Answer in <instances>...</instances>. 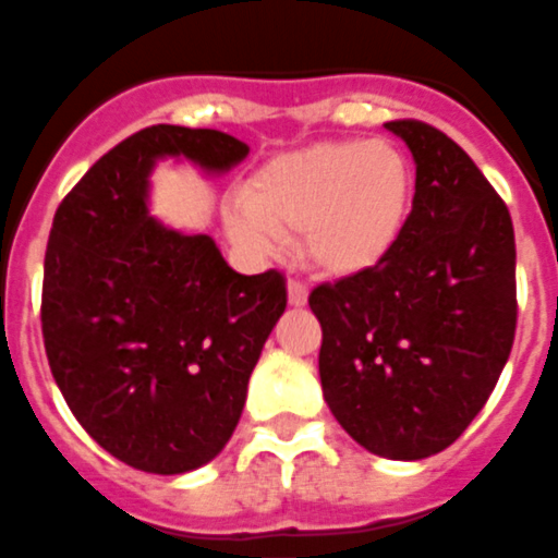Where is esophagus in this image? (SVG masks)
<instances>
[{"label":"esophagus","mask_w":558,"mask_h":558,"mask_svg":"<svg viewBox=\"0 0 558 558\" xmlns=\"http://www.w3.org/2000/svg\"><path fill=\"white\" fill-rule=\"evenodd\" d=\"M288 302L293 304V307L307 304V284L299 282V279H288Z\"/></svg>","instance_id":"34e87169"}]
</instances>
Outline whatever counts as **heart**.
<instances>
[{
	"instance_id": "heart-1",
	"label": "heart",
	"mask_w": 558,
	"mask_h": 558,
	"mask_svg": "<svg viewBox=\"0 0 558 558\" xmlns=\"http://www.w3.org/2000/svg\"><path fill=\"white\" fill-rule=\"evenodd\" d=\"M415 174L387 141H330L284 151L251 174L226 211L236 245L270 254L302 233V254L327 276H359L395 251L412 211Z\"/></svg>"
}]
</instances>
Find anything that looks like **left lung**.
Here are the masks:
<instances>
[{
    "mask_svg": "<svg viewBox=\"0 0 558 558\" xmlns=\"http://www.w3.org/2000/svg\"><path fill=\"white\" fill-rule=\"evenodd\" d=\"M415 157L403 236L378 268L318 284V375L347 435L389 460L449 449L497 387L517 332L508 206L449 135L389 121Z\"/></svg>",
    "mask_w": 558,
    "mask_h": 558,
    "instance_id": "left-lung-1",
    "label": "left lung"
}]
</instances>
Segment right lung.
<instances>
[{
	"mask_svg": "<svg viewBox=\"0 0 558 558\" xmlns=\"http://www.w3.org/2000/svg\"><path fill=\"white\" fill-rule=\"evenodd\" d=\"M245 155L226 132L146 126L52 217L41 284L52 378L87 435L132 469L183 474L220 454L288 304L279 270L236 274L211 236L171 231L146 208L160 157L228 171Z\"/></svg>",
	"mask_w": 558,
	"mask_h": 558,
	"instance_id": "obj_1",
	"label": "right lung"
}]
</instances>
